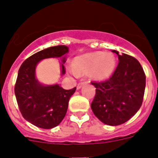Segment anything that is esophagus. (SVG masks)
I'll use <instances>...</instances> for the list:
<instances>
[{"label": "esophagus", "mask_w": 158, "mask_h": 158, "mask_svg": "<svg viewBox=\"0 0 158 158\" xmlns=\"http://www.w3.org/2000/svg\"><path fill=\"white\" fill-rule=\"evenodd\" d=\"M86 83H87V82H80V83H78L77 86V89H80L81 88L82 86H83L84 85H85V84H86Z\"/></svg>", "instance_id": "esophagus-1"}]
</instances>
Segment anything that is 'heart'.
I'll return each mask as SVG.
<instances>
[{
    "instance_id": "b5f03b06",
    "label": "heart",
    "mask_w": 158,
    "mask_h": 158,
    "mask_svg": "<svg viewBox=\"0 0 158 158\" xmlns=\"http://www.w3.org/2000/svg\"><path fill=\"white\" fill-rule=\"evenodd\" d=\"M115 67V58L112 53H87L77 57L73 67L68 70L73 75L89 73L95 80L102 81L109 77Z\"/></svg>"
}]
</instances>
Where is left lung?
Listing matches in <instances>:
<instances>
[{
	"mask_svg": "<svg viewBox=\"0 0 158 158\" xmlns=\"http://www.w3.org/2000/svg\"><path fill=\"white\" fill-rule=\"evenodd\" d=\"M118 64L107 81H93L96 95L91 104L94 115L102 123L118 126L136 114L142 104L146 75L142 65L134 57L118 54Z\"/></svg>",
	"mask_w": 158,
	"mask_h": 158,
	"instance_id": "left-lung-1",
	"label": "left lung"
}]
</instances>
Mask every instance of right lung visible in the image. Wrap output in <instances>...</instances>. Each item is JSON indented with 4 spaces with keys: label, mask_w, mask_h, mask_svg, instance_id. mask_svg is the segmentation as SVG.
Here are the masks:
<instances>
[{
    "label": "right lung",
    "mask_w": 158,
    "mask_h": 158,
    "mask_svg": "<svg viewBox=\"0 0 158 158\" xmlns=\"http://www.w3.org/2000/svg\"><path fill=\"white\" fill-rule=\"evenodd\" d=\"M68 52L69 47L65 45L49 47L29 57L19 68L15 85L16 101L23 118L38 127L51 129L62 122L76 87L65 90L58 84L43 85L35 78L36 65L41 60L60 58ZM62 61L63 75L65 73L63 65L65 57Z\"/></svg>",
    "instance_id": "1"
}]
</instances>
